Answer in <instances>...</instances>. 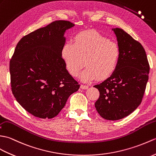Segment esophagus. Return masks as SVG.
Listing matches in <instances>:
<instances>
[{"mask_svg":"<svg viewBox=\"0 0 156 156\" xmlns=\"http://www.w3.org/2000/svg\"><path fill=\"white\" fill-rule=\"evenodd\" d=\"M80 87L83 89H87L89 88V86L88 85H81Z\"/></svg>","mask_w":156,"mask_h":156,"instance_id":"obj_1","label":"esophagus"}]
</instances>
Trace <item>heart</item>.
<instances>
[{"label": "heart", "mask_w": 156, "mask_h": 156, "mask_svg": "<svg viewBox=\"0 0 156 156\" xmlns=\"http://www.w3.org/2000/svg\"><path fill=\"white\" fill-rule=\"evenodd\" d=\"M61 55L73 77L79 75L85 64L80 77L87 82L96 77L101 80L112 75L119 63L121 50L116 42L98 31L87 30L76 34L73 43L65 44Z\"/></svg>", "instance_id": "1"}]
</instances>
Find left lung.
<instances>
[{
  "label": "left lung",
  "mask_w": 156,
  "mask_h": 156,
  "mask_svg": "<svg viewBox=\"0 0 156 156\" xmlns=\"http://www.w3.org/2000/svg\"><path fill=\"white\" fill-rule=\"evenodd\" d=\"M120 47L119 63L113 73L99 85L97 112L107 120L129 115L142 101L148 81L150 65L144 48L123 29H112Z\"/></svg>",
  "instance_id": "8db88e82"
}]
</instances>
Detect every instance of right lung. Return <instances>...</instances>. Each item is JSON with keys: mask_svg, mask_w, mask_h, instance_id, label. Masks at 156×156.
<instances>
[{"mask_svg": "<svg viewBox=\"0 0 156 156\" xmlns=\"http://www.w3.org/2000/svg\"><path fill=\"white\" fill-rule=\"evenodd\" d=\"M74 25L68 20H55L24 36L16 44L9 67L12 92L34 117H56L80 87L61 55L65 30Z\"/></svg>", "mask_w": 156, "mask_h": 156, "instance_id": "1", "label": "right lung"}]
</instances>
